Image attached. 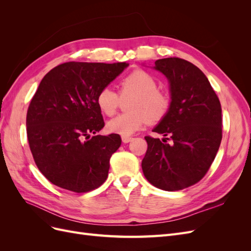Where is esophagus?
Segmentation results:
<instances>
[{
	"mask_svg": "<svg viewBox=\"0 0 251 251\" xmlns=\"http://www.w3.org/2000/svg\"><path fill=\"white\" fill-rule=\"evenodd\" d=\"M121 139H123L124 143H127V142H130V141L133 140V138L130 137V136H123V137H121Z\"/></svg>",
	"mask_w": 251,
	"mask_h": 251,
	"instance_id": "1",
	"label": "esophagus"
}]
</instances>
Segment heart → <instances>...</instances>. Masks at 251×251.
Segmentation results:
<instances>
[{
    "label": "heart",
    "mask_w": 251,
    "mask_h": 251,
    "mask_svg": "<svg viewBox=\"0 0 251 251\" xmlns=\"http://www.w3.org/2000/svg\"><path fill=\"white\" fill-rule=\"evenodd\" d=\"M119 94L121 97L134 95L128 103V113L109 120V132L123 136H130L144 125L161 121L171 109V98L168 93L158 89V80L153 74L135 69L120 80ZM120 102V97L111 87L101 88L96 95V104L101 113L107 116L115 114Z\"/></svg>",
    "instance_id": "1"
}]
</instances>
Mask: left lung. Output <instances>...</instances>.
Wrapping results in <instances>:
<instances>
[{
	"label": "left lung",
	"mask_w": 251,
	"mask_h": 251,
	"mask_svg": "<svg viewBox=\"0 0 251 251\" xmlns=\"http://www.w3.org/2000/svg\"><path fill=\"white\" fill-rule=\"evenodd\" d=\"M154 68L170 81L172 104L153 130L166 138L144 137L148 150L141 166L151 184L181 191L198 183L215 160L222 140L221 103L204 73L187 60L162 58Z\"/></svg>",
	"instance_id": "8db88e82"
}]
</instances>
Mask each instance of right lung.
<instances>
[{
    "label": "right lung",
    "mask_w": 251,
    "mask_h": 251,
    "mask_svg": "<svg viewBox=\"0 0 251 251\" xmlns=\"http://www.w3.org/2000/svg\"><path fill=\"white\" fill-rule=\"evenodd\" d=\"M127 66L68 62L42 79L27 111V137L37 169L51 183L81 194L107 180L121 139L95 135L104 126L96 95Z\"/></svg>",
    "instance_id": "obj_1"
}]
</instances>
